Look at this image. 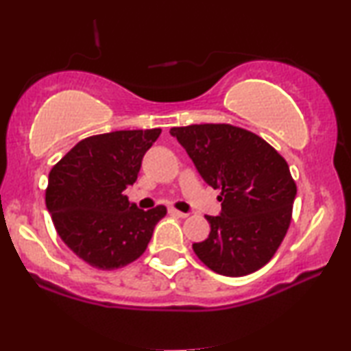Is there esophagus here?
<instances>
[{
  "instance_id": "esophagus-1",
  "label": "esophagus",
  "mask_w": 351,
  "mask_h": 351,
  "mask_svg": "<svg viewBox=\"0 0 351 351\" xmlns=\"http://www.w3.org/2000/svg\"><path fill=\"white\" fill-rule=\"evenodd\" d=\"M169 214H172V215H177V217H182V219L189 217V214H186V213H182V210H177V209H174V208H171V209H169Z\"/></svg>"
}]
</instances>
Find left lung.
I'll use <instances>...</instances> for the list:
<instances>
[{"label":"left lung","mask_w":351,"mask_h":351,"mask_svg":"<svg viewBox=\"0 0 351 351\" xmlns=\"http://www.w3.org/2000/svg\"><path fill=\"white\" fill-rule=\"evenodd\" d=\"M199 176L220 190V215H206L209 237L193 251L223 276L257 271L280 247L292 219L297 186L285 158L251 131L232 124L172 128Z\"/></svg>","instance_id":"1"}]
</instances>
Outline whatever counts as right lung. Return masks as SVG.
<instances>
[{
	"instance_id": "add662e5",
	"label": "right lung",
	"mask_w": 351,
	"mask_h": 351,
	"mask_svg": "<svg viewBox=\"0 0 351 351\" xmlns=\"http://www.w3.org/2000/svg\"><path fill=\"white\" fill-rule=\"evenodd\" d=\"M160 134L156 128L90 136L51 169L46 208L62 241L90 267L117 270L137 261L166 215L165 206L143 210L123 195Z\"/></svg>"
}]
</instances>
